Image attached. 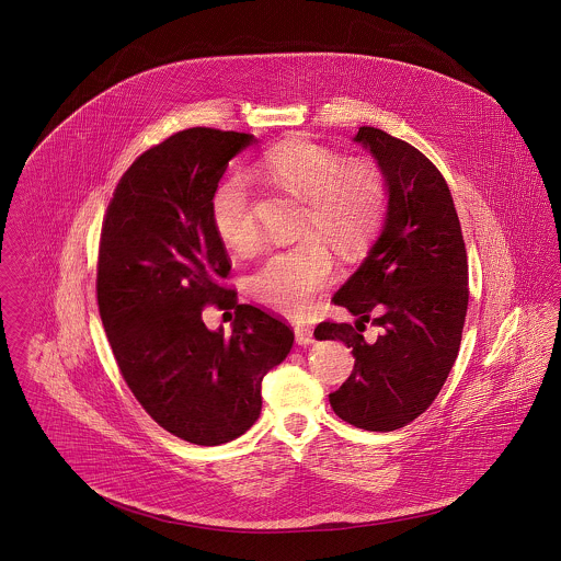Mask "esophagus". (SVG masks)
Segmentation results:
<instances>
[{
    "mask_svg": "<svg viewBox=\"0 0 561 561\" xmlns=\"http://www.w3.org/2000/svg\"><path fill=\"white\" fill-rule=\"evenodd\" d=\"M294 336H296L298 345H311L316 341L311 325H296L294 328Z\"/></svg>",
    "mask_w": 561,
    "mask_h": 561,
    "instance_id": "esophagus-1",
    "label": "esophagus"
}]
</instances>
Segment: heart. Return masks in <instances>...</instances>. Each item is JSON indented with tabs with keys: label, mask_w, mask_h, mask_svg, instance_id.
Listing matches in <instances>:
<instances>
[{
	"label": "heart",
	"mask_w": 561,
	"mask_h": 561,
	"mask_svg": "<svg viewBox=\"0 0 561 561\" xmlns=\"http://www.w3.org/2000/svg\"><path fill=\"white\" fill-rule=\"evenodd\" d=\"M263 170L300 199H307L305 231H318L341 250L368 240L385 208V181L370 161H345L339 153L288 140L268 149ZM214 233L227 248L248 252L259 241L252 188L243 174L225 176L210 195ZM332 256L316 236L271 254L252 275V293L271 309L307 313L332 277Z\"/></svg>",
	"instance_id": "heart-1"
}]
</instances>
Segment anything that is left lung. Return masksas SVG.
<instances>
[{"mask_svg":"<svg viewBox=\"0 0 561 561\" xmlns=\"http://www.w3.org/2000/svg\"><path fill=\"white\" fill-rule=\"evenodd\" d=\"M353 140L380 168L387 213L368 256L332 298L355 325L321 321L316 339L353 347V373L330 393L336 416L396 431L427 410L453 370L469 302L467 250L450 188L419 149L370 126ZM370 319L383 328L373 344L360 334Z\"/></svg>","mask_w":561,"mask_h":561,"instance_id":"1","label":"left lung"}]
</instances>
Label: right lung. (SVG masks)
Wrapping results in <instances>:
<instances>
[{"label":"right lung","mask_w":561,"mask_h":561,"mask_svg":"<svg viewBox=\"0 0 561 561\" xmlns=\"http://www.w3.org/2000/svg\"><path fill=\"white\" fill-rule=\"evenodd\" d=\"M254 142L213 128L172 134L126 170L103 220L96 298L119 373L160 427L197 446L259 421L263 376L294 343L290 325L220 284L231 261L210 195ZM206 304L237 309L229 335L205 328Z\"/></svg>","instance_id":"obj_1"}]
</instances>
